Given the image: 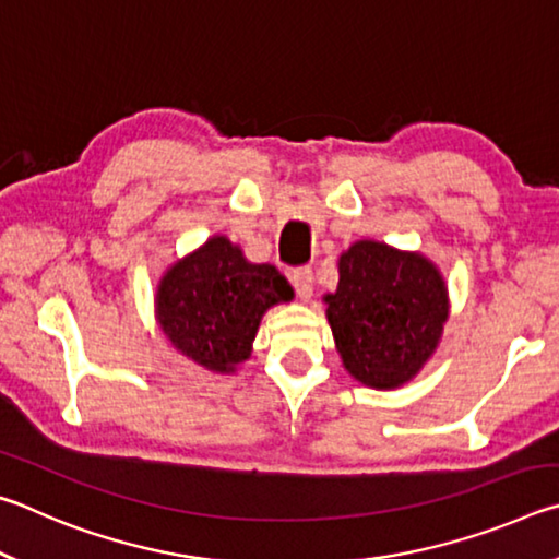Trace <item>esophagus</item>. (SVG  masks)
Wrapping results in <instances>:
<instances>
[{"instance_id": "obj_1", "label": "esophagus", "mask_w": 559, "mask_h": 559, "mask_svg": "<svg viewBox=\"0 0 559 559\" xmlns=\"http://www.w3.org/2000/svg\"><path fill=\"white\" fill-rule=\"evenodd\" d=\"M292 285H295L301 301H309L311 297H314V272L307 267L295 270L292 272Z\"/></svg>"}]
</instances>
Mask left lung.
Wrapping results in <instances>:
<instances>
[{"instance_id": "8db88e82", "label": "left lung", "mask_w": 559, "mask_h": 559, "mask_svg": "<svg viewBox=\"0 0 559 559\" xmlns=\"http://www.w3.org/2000/svg\"><path fill=\"white\" fill-rule=\"evenodd\" d=\"M326 319L348 376L376 390L409 383L442 341L449 292L423 252L356 240L338 258Z\"/></svg>"}]
</instances>
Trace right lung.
<instances>
[{"instance_id":"right-lung-1","label":"right lung","mask_w":559,"mask_h":559,"mask_svg":"<svg viewBox=\"0 0 559 559\" xmlns=\"http://www.w3.org/2000/svg\"><path fill=\"white\" fill-rule=\"evenodd\" d=\"M292 299L295 289L274 264L250 262L240 245L213 235L164 272L154 314L183 358L230 376L250 358L264 311Z\"/></svg>"}]
</instances>
